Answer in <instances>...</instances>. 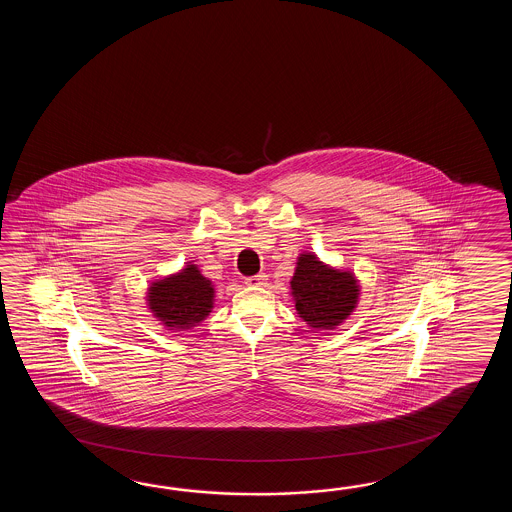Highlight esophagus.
Returning a JSON list of instances; mask_svg holds the SVG:
<instances>
[{
	"mask_svg": "<svg viewBox=\"0 0 512 512\" xmlns=\"http://www.w3.org/2000/svg\"><path fill=\"white\" fill-rule=\"evenodd\" d=\"M267 280H269V278H267V274H265V272H260V274H256V276L247 278L245 283H247V285H254V287H260V285H265Z\"/></svg>",
	"mask_w": 512,
	"mask_h": 512,
	"instance_id": "obj_1",
	"label": "esophagus"
}]
</instances>
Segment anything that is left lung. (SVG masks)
<instances>
[{
	"label": "left lung",
	"mask_w": 512,
	"mask_h": 512,
	"mask_svg": "<svg viewBox=\"0 0 512 512\" xmlns=\"http://www.w3.org/2000/svg\"><path fill=\"white\" fill-rule=\"evenodd\" d=\"M294 309L311 331H333L342 326L360 300V282L355 272L337 269L304 251L291 278Z\"/></svg>",
	"instance_id": "obj_1"
}]
</instances>
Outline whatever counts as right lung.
<instances>
[{
	"label": "right lung",
	"mask_w": 512,
	"mask_h": 512,
	"mask_svg": "<svg viewBox=\"0 0 512 512\" xmlns=\"http://www.w3.org/2000/svg\"><path fill=\"white\" fill-rule=\"evenodd\" d=\"M216 289L194 261L181 271L153 280L146 291V307L166 331H188L199 326L214 309Z\"/></svg>",
	"instance_id": "1"
}]
</instances>
